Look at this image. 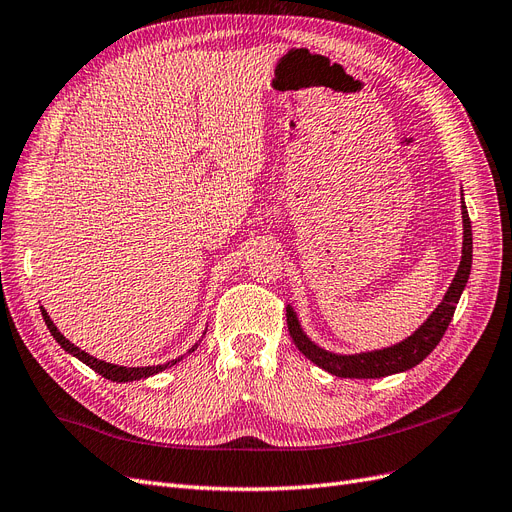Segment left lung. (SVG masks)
<instances>
[{
	"instance_id": "left-lung-1",
	"label": "left lung",
	"mask_w": 512,
	"mask_h": 512,
	"mask_svg": "<svg viewBox=\"0 0 512 512\" xmlns=\"http://www.w3.org/2000/svg\"><path fill=\"white\" fill-rule=\"evenodd\" d=\"M461 219H464V246H461V261L459 268L455 272L453 283L449 291L444 293L442 302L436 306L427 321L417 329L415 334L408 336L406 340L387 346V349L381 351H368V353H355V355H338L332 351H325L321 346L312 342L298 321V315H295L293 308L287 306V327L289 334L298 346L300 353L308 357L312 364H317L325 372L340 376V378H383L389 374H398L406 372L410 368H415L417 364L430 355L440 338L447 332V327L453 319L455 306L461 298V291H464L468 278H470V268H472V227H470V217L464 204V197H461Z\"/></svg>"
}]
</instances>
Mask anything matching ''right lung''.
Returning <instances> with one entry per match:
<instances>
[{"label":"right lung","mask_w":512,"mask_h":512,"mask_svg":"<svg viewBox=\"0 0 512 512\" xmlns=\"http://www.w3.org/2000/svg\"><path fill=\"white\" fill-rule=\"evenodd\" d=\"M40 312H42V317H44V323H46V327L51 329V334H53V338L61 344V349L63 351H68L70 355H74V357H78L82 364H87L91 370H95L97 374H102L104 378H108V381H112V383H129V381H140V378H148V376H153V374H159L161 370H166V368H172L174 364H178L180 359H183L185 355H180L178 359H172V361H168V364H161V366H144V368H127V366H117V364H108V361H102V359H95L93 355H89V353H85V351H80L76 344H72L68 338H65L59 329H57V325L51 321V317H48V312L40 306ZM197 349V344H193L191 349H189V353L191 351H195Z\"/></svg>","instance_id":"add662e5"}]
</instances>
